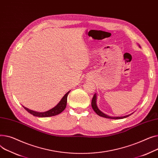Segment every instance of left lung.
<instances>
[{
    "mask_svg": "<svg viewBox=\"0 0 158 158\" xmlns=\"http://www.w3.org/2000/svg\"><path fill=\"white\" fill-rule=\"evenodd\" d=\"M91 105H92V108H93L94 112L99 116L101 117H105V118H112V119H120V118H126L128 116H129L130 115H126V116H124V117H110L106 114H105L104 113H103L102 112H101V111L99 110V108H98L97 106V105H96V94L94 95L93 98H92V102H91Z\"/></svg>",
    "mask_w": 158,
    "mask_h": 158,
    "instance_id": "8db88e82",
    "label": "left lung"
}]
</instances>
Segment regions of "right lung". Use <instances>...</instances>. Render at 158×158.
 Instances as JSON below:
<instances>
[{
  "instance_id": "obj_1",
  "label": "right lung",
  "mask_w": 158,
  "mask_h": 158,
  "mask_svg": "<svg viewBox=\"0 0 158 158\" xmlns=\"http://www.w3.org/2000/svg\"><path fill=\"white\" fill-rule=\"evenodd\" d=\"M69 91L68 92L65 94L64 96V97L62 98V99L60 101L59 103H58V105L55 106L53 108L47 111V112H34V111H32L31 110L28 109L24 106H23L28 112L30 113L31 114L33 115L34 116H36V117H51V116H54L58 115L59 114H60L62 111L66 108V105H67V98L68 96L69 93Z\"/></svg>"
}]
</instances>
